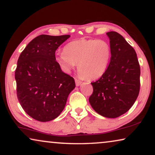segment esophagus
<instances>
[{
	"mask_svg": "<svg viewBox=\"0 0 155 155\" xmlns=\"http://www.w3.org/2000/svg\"><path fill=\"white\" fill-rule=\"evenodd\" d=\"M75 83H76V86H79L81 84V81L78 79H75Z\"/></svg>",
	"mask_w": 155,
	"mask_h": 155,
	"instance_id": "esophagus-1",
	"label": "esophagus"
}]
</instances>
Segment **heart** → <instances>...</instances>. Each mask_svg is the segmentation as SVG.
Here are the masks:
<instances>
[{
	"label": "heart",
	"mask_w": 155,
	"mask_h": 155,
	"mask_svg": "<svg viewBox=\"0 0 155 155\" xmlns=\"http://www.w3.org/2000/svg\"><path fill=\"white\" fill-rule=\"evenodd\" d=\"M112 49L105 41L85 39L71 41L64 52L56 54L55 60L65 72H70L77 64L78 74L87 80H97L107 71Z\"/></svg>",
	"instance_id": "b5f03b06"
}]
</instances>
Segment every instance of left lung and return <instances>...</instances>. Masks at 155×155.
Returning <instances> with one entry per match:
<instances>
[{
	"mask_svg": "<svg viewBox=\"0 0 155 155\" xmlns=\"http://www.w3.org/2000/svg\"><path fill=\"white\" fill-rule=\"evenodd\" d=\"M110 38L112 57L107 71L91 83L89 102L102 117L117 118L128 112L138 96L140 69L135 50L116 31L106 34Z\"/></svg>",
	"mask_w": 155,
	"mask_h": 155,
	"instance_id": "obj_1",
	"label": "left lung"
}]
</instances>
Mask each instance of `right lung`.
<instances>
[{"label": "right lung", "mask_w": 155, "mask_h": 155, "mask_svg": "<svg viewBox=\"0 0 155 155\" xmlns=\"http://www.w3.org/2000/svg\"><path fill=\"white\" fill-rule=\"evenodd\" d=\"M69 37L40 35L26 46L17 60V98L27 114L37 121L57 118L75 88L74 79L63 72L55 60L56 50Z\"/></svg>", "instance_id": "1"}]
</instances>
